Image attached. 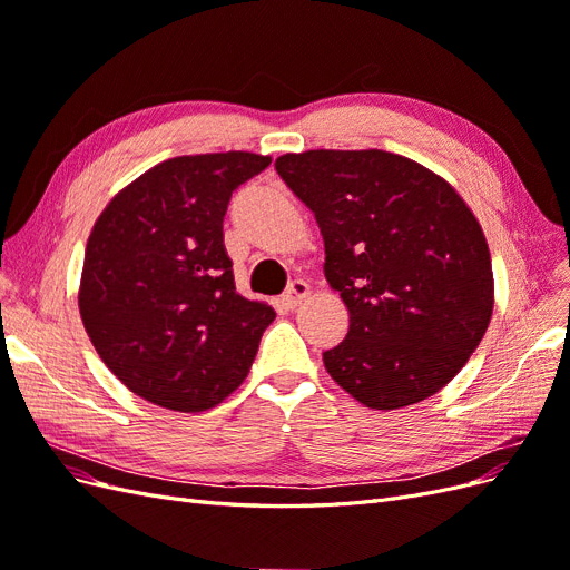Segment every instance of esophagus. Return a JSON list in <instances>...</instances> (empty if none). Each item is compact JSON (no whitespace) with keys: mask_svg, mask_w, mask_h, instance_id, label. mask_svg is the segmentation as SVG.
Returning a JSON list of instances; mask_svg holds the SVG:
<instances>
[{"mask_svg":"<svg viewBox=\"0 0 570 570\" xmlns=\"http://www.w3.org/2000/svg\"><path fill=\"white\" fill-rule=\"evenodd\" d=\"M308 292H312V289H308V285L304 281H295V283L287 285L281 302H283L285 308H295V306H299L308 297Z\"/></svg>","mask_w":570,"mask_h":570,"instance_id":"esophagus-1","label":"esophagus"}]
</instances>
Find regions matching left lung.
I'll return each instance as SVG.
<instances>
[{"label": "left lung", "mask_w": 570, "mask_h": 570, "mask_svg": "<svg viewBox=\"0 0 570 570\" xmlns=\"http://www.w3.org/2000/svg\"><path fill=\"white\" fill-rule=\"evenodd\" d=\"M275 170L323 235L325 281L350 331L323 352L333 381L375 411L419 404L485 335L494 278L485 233L456 189L383 149L283 154Z\"/></svg>", "instance_id": "obj_1"}]
</instances>
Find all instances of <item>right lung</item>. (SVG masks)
I'll return each instance as SVG.
<instances>
[{
	"mask_svg": "<svg viewBox=\"0 0 570 570\" xmlns=\"http://www.w3.org/2000/svg\"><path fill=\"white\" fill-rule=\"evenodd\" d=\"M268 164L252 151L168 159L95 220L80 318L99 358L142 400L199 413L247 377L275 312L235 289L223 216L233 189Z\"/></svg>",
	"mask_w": 570,
	"mask_h": 570,
	"instance_id": "obj_1",
	"label": "right lung"
}]
</instances>
